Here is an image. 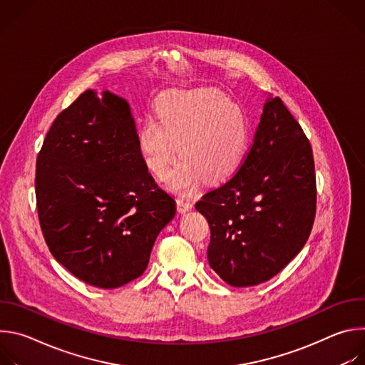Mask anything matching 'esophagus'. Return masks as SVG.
I'll use <instances>...</instances> for the list:
<instances>
[{"mask_svg":"<svg viewBox=\"0 0 365 365\" xmlns=\"http://www.w3.org/2000/svg\"><path fill=\"white\" fill-rule=\"evenodd\" d=\"M176 203H178V211H179L180 214H185V212H189V211L193 210V203H192L189 199L179 197V199L176 200Z\"/></svg>","mask_w":365,"mask_h":365,"instance_id":"esophagus-1","label":"esophagus"}]
</instances>
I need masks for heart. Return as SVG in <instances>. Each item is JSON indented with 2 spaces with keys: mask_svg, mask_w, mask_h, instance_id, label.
I'll return each mask as SVG.
<instances>
[{
  "mask_svg": "<svg viewBox=\"0 0 365 365\" xmlns=\"http://www.w3.org/2000/svg\"><path fill=\"white\" fill-rule=\"evenodd\" d=\"M159 121L147 118L137 130V147L148 170L163 178L176 150L180 159L166 176L169 187L190 192L230 179L242 165L250 141L244 110L215 89L166 93L158 106Z\"/></svg>",
  "mask_w": 365,
  "mask_h": 365,
  "instance_id": "b5f03b06",
  "label": "heart"
}]
</instances>
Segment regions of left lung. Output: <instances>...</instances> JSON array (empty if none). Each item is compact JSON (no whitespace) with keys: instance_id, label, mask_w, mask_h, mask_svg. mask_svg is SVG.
Masks as SVG:
<instances>
[{"instance_id":"8db88e82","label":"left lung","mask_w":365,"mask_h":365,"mask_svg":"<svg viewBox=\"0 0 365 365\" xmlns=\"http://www.w3.org/2000/svg\"><path fill=\"white\" fill-rule=\"evenodd\" d=\"M210 224L207 262L230 286L282 272L306 244L317 212L314 154L283 101L267 98L235 176L195 205Z\"/></svg>"}]
</instances>
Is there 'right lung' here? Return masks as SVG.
I'll list each match as a JSON object with an SVG mask.
<instances>
[{"instance_id":"add662e5","label":"right lung","mask_w":365,"mask_h":365,"mask_svg":"<svg viewBox=\"0 0 365 365\" xmlns=\"http://www.w3.org/2000/svg\"><path fill=\"white\" fill-rule=\"evenodd\" d=\"M128 102L85 91L51 124L36 163L46 244L79 280L115 289L140 277L176 202L137 147Z\"/></svg>"}]
</instances>
